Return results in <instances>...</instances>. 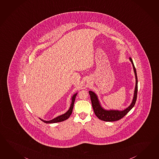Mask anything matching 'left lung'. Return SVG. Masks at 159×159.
<instances>
[{"label": "left lung", "instance_id": "1", "mask_svg": "<svg viewBox=\"0 0 159 159\" xmlns=\"http://www.w3.org/2000/svg\"><path fill=\"white\" fill-rule=\"evenodd\" d=\"M129 59L133 65V70H134L135 77H136V86H135L133 101L128 107L126 108L125 109L121 111H117V110H109V111L105 110L101 107L100 101L98 99V97L96 95V93H94L92 91H89L94 112L96 115V116L101 120H102L104 121H115L119 120L121 118L124 117L129 111L133 108L135 105L137 100V90H138L137 89L138 81H137V77L136 70L135 67L134 66L133 61L131 58H129Z\"/></svg>", "mask_w": 159, "mask_h": 159}]
</instances>
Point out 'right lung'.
<instances>
[{"label": "right lung", "instance_id": "add662e5", "mask_svg": "<svg viewBox=\"0 0 159 159\" xmlns=\"http://www.w3.org/2000/svg\"><path fill=\"white\" fill-rule=\"evenodd\" d=\"M77 93L74 94V95L72 97V98H71V103L70 105V108L65 113H64L63 115L59 116L57 117H56V118L52 119V120H50V121H45L43 120H42L41 118H40V120H41L43 122H45L46 124H52V123L62 122V121L66 120L67 118H69V117L70 116V115H71V113H72L73 109V107H74V101H75V97L77 96Z\"/></svg>", "mask_w": 159, "mask_h": 159}]
</instances>
